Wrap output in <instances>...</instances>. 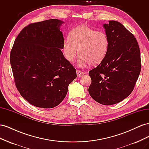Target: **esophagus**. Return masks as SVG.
<instances>
[{"label": "esophagus", "instance_id": "1", "mask_svg": "<svg viewBox=\"0 0 149 149\" xmlns=\"http://www.w3.org/2000/svg\"><path fill=\"white\" fill-rule=\"evenodd\" d=\"M76 73H77V76H78V77H79V78L81 77L82 76H83L84 74V72L80 71V70H77V71H76Z\"/></svg>", "mask_w": 149, "mask_h": 149}]
</instances>
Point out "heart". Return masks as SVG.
<instances>
[{"mask_svg":"<svg viewBox=\"0 0 149 149\" xmlns=\"http://www.w3.org/2000/svg\"><path fill=\"white\" fill-rule=\"evenodd\" d=\"M109 47V38L104 31L81 25L72 30L69 37L64 40L63 50L66 60L70 62L74 60L78 49L80 66L88 63L96 65L104 59Z\"/></svg>","mask_w":149,"mask_h":149,"instance_id":"1","label":"heart"}]
</instances>
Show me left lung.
I'll return each instance as SVG.
<instances>
[{
  "mask_svg": "<svg viewBox=\"0 0 149 149\" xmlns=\"http://www.w3.org/2000/svg\"><path fill=\"white\" fill-rule=\"evenodd\" d=\"M109 40L106 57L90 70L89 93L103 105H112L132 93L141 70V52L134 35L119 22L104 25Z\"/></svg>",
  "mask_w": 149,
  "mask_h": 149,
  "instance_id": "left-lung-1",
  "label": "left lung"
}]
</instances>
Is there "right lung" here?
I'll list each match as a JSON object with an SVG mask.
<instances>
[{
	"label": "right lung",
	"mask_w": 149,
	"mask_h": 149,
	"mask_svg": "<svg viewBox=\"0 0 149 149\" xmlns=\"http://www.w3.org/2000/svg\"><path fill=\"white\" fill-rule=\"evenodd\" d=\"M63 22L49 19L30 24L21 30L10 53L16 88L31 105L53 108L64 100L76 78L74 66L63 56Z\"/></svg>",
	"instance_id": "obj_1"
}]
</instances>
